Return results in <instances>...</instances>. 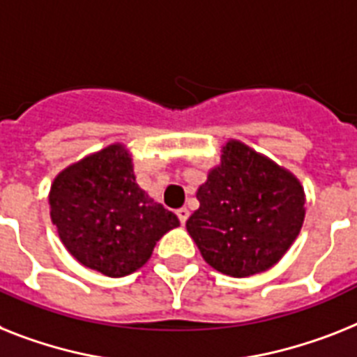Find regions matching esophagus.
Here are the masks:
<instances>
[{
    "instance_id": "esophagus-1",
    "label": "esophagus",
    "mask_w": 357,
    "mask_h": 357,
    "mask_svg": "<svg viewBox=\"0 0 357 357\" xmlns=\"http://www.w3.org/2000/svg\"><path fill=\"white\" fill-rule=\"evenodd\" d=\"M176 217L181 220V225H185V220L190 217V211L185 210V208H181V210H176Z\"/></svg>"
}]
</instances>
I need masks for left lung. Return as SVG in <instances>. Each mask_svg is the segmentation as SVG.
Segmentation results:
<instances>
[{
  "label": "left lung",
  "instance_id": "8db88e82",
  "mask_svg": "<svg viewBox=\"0 0 357 357\" xmlns=\"http://www.w3.org/2000/svg\"><path fill=\"white\" fill-rule=\"evenodd\" d=\"M185 228L202 257L231 278L264 272L301 231L305 193L296 176L241 142L226 144L220 166L197 191Z\"/></svg>",
  "mask_w": 357,
  "mask_h": 357
}]
</instances>
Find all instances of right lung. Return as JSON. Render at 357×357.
Wrapping results in <instances>:
<instances>
[{
  "label": "right lung",
  "mask_w": 357,
  "mask_h": 357,
  "mask_svg": "<svg viewBox=\"0 0 357 357\" xmlns=\"http://www.w3.org/2000/svg\"><path fill=\"white\" fill-rule=\"evenodd\" d=\"M61 243L84 266L123 278L147 263L158 238L181 226L147 197L122 146H109L54 178L49 195Z\"/></svg>",
  "instance_id": "add662e5"
}]
</instances>
